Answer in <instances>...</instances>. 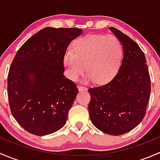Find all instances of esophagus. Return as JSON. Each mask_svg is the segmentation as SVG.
Listing matches in <instances>:
<instances>
[{"instance_id":"1","label":"esophagus","mask_w":160,"mask_h":160,"mask_svg":"<svg viewBox=\"0 0 160 160\" xmlns=\"http://www.w3.org/2000/svg\"><path fill=\"white\" fill-rule=\"evenodd\" d=\"M78 89L80 91H85V90H88V88L86 87H83V86H78Z\"/></svg>"}]
</instances>
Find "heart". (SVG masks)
<instances>
[{
  "instance_id": "obj_1",
  "label": "heart",
  "mask_w": 160,
  "mask_h": 160,
  "mask_svg": "<svg viewBox=\"0 0 160 160\" xmlns=\"http://www.w3.org/2000/svg\"><path fill=\"white\" fill-rule=\"evenodd\" d=\"M122 55L123 46L114 35H86L77 38L72 44V52L66 53V73L76 81L83 73L86 66L87 80L106 83L117 72Z\"/></svg>"
}]
</instances>
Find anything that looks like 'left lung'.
<instances>
[{"mask_svg": "<svg viewBox=\"0 0 160 160\" xmlns=\"http://www.w3.org/2000/svg\"><path fill=\"white\" fill-rule=\"evenodd\" d=\"M109 28L122 42L123 59L111 81L88 90V110L97 128L120 135L135 128L145 117L151 83L146 56L138 45L117 28Z\"/></svg>", "mask_w": 160, "mask_h": 160, "instance_id": "left-lung-1", "label": "left lung"}]
</instances>
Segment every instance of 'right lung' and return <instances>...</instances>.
I'll return each instance as SVG.
<instances>
[{
  "label": "right lung",
  "instance_id": "obj_1",
  "mask_svg": "<svg viewBox=\"0 0 160 160\" xmlns=\"http://www.w3.org/2000/svg\"><path fill=\"white\" fill-rule=\"evenodd\" d=\"M82 32L47 27L18 50L8 76L9 105L18 123L29 133L42 136L65 125L78 88L63 75L64 56Z\"/></svg>",
  "mask_w": 160,
  "mask_h": 160
}]
</instances>
